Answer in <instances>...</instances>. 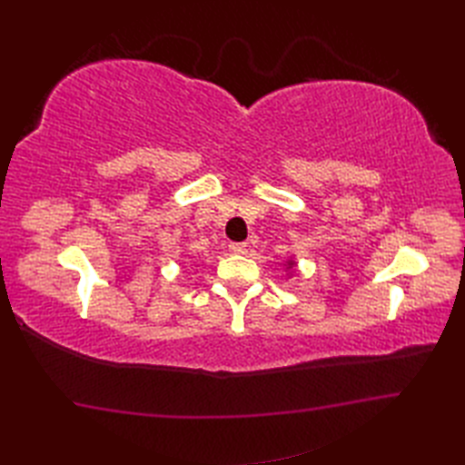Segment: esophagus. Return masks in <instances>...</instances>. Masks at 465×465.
<instances>
[{
    "instance_id": "obj_1",
    "label": "esophagus",
    "mask_w": 465,
    "mask_h": 465,
    "mask_svg": "<svg viewBox=\"0 0 465 465\" xmlns=\"http://www.w3.org/2000/svg\"><path fill=\"white\" fill-rule=\"evenodd\" d=\"M229 250L232 252V254H246L248 246H246V242H232V244L229 246Z\"/></svg>"
}]
</instances>
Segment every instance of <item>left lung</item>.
I'll list each match as a JSON object with an SVG mask.
<instances>
[{
    "label": "left lung",
    "instance_id": "8db88e82",
    "mask_svg": "<svg viewBox=\"0 0 465 465\" xmlns=\"http://www.w3.org/2000/svg\"><path fill=\"white\" fill-rule=\"evenodd\" d=\"M294 267H297V262H294L292 258H289V260L285 262V270H287L289 273H292V270H294Z\"/></svg>",
    "mask_w": 465,
    "mask_h": 465
}]
</instances>
